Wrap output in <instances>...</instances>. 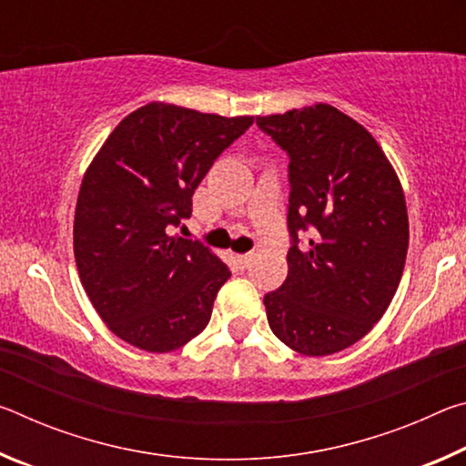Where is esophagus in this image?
Listing matches in <instances>:
<instances>
[{
    "label": "esophagus",
    "mask_w": 466,
    "mask_h": 466,
    "mask_svg": "<svg viewBox=\"0 0 466 466\" xmlns=\"http://www.w3.org/2000/svg\"><path fill=\"white\" fill-rule=\"evenodd\" d=\"M234 261H236V265L247 267L252 261V252H242V255H234Z\"/></svg>",
    "instance_id": "1"
}]
</instances>
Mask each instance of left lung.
<instances>
[{"label": "left lung", "instance_id": "1", "mask_svg": "<svg viewBox=\"0 0 466 466\" xmlns=\"http://www.w3.org/2000/svg\"><path fill=\"white\" fill-rule=\"evenodd\" d=\"M289 156L288 278L265 294L269 327L302 356H330L368 335L405 269L409 218L378 141L330 105L257 116ZM312 229L309 249L297 234Z\"/></svg>", "mask_w": 466, "mask_h": 466}]
</instances>
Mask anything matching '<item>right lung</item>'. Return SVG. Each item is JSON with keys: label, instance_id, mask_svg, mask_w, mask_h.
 <instances>
[{"label": "right lung", "instance_id": "obj_1", "mask_svg": "<svg viewBox=\"0 0 466 466\" xmlns=\"http://www.w3.org/2000/svg\"><path fill=\"white\" fill-rule=\"evenodd\" d=\"M252 121L149 102L94 156L77 195L74 255L92 306L123 341L168 353L208 327L230 269L199 240L170 232Z\"/></svg>", "mask_w": 466, "mask_h": 466}]
</instances>
